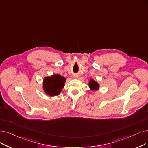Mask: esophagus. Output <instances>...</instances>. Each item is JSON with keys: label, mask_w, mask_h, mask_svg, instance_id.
<instances>
[{"label": "esophagus", "mask_w": 148, "mask_h": 148, "mask_svg": "<svg viewBox=\"0 0 148 148\" xmlns=\"http://www.w3.org/2000/svg\"><path fill=\"white\" fill-rule=\"evenodd\" d=\"M75 77V78H76V77Z\"/></svg>", "instance_id": "esophagus-1"}]
</instances>
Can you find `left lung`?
I'll return each instance as SVG.
<instances>
[{"mask_svg":"<svg viewBox=\"0 0 148 148\" xmlns=\"http://www.w3.org/2000/svg\"><path fill=\"white\" fill-rule=\"evenodd\" d=\"M89 85V88L91 91H96L97 90H99V84L97 83V82L95 81L94 79H91L89 81L88 83Z\"/></svg>","mask_w":148,"mask_h":148,"instance_id":"1","label":"left lung"}]
</instances>
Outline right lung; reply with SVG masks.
<instances>
[{
	"mask_svg": "<svg viewBox=\"0 0 148 148\" xmlns=\"http://www.w3.org/2000/svg\"><path fill=\"white\" fill-rule=\"evenodd\" d=\"M66 80L64 77L58 74L45 77L42 81V89L49 96H58L64 86Z\"/></svg>",
	"mask_w": 148,
	"mask_h": 148,
	"instance_id": "obj_1",
	"label": "right lung"
}]
</instances>
